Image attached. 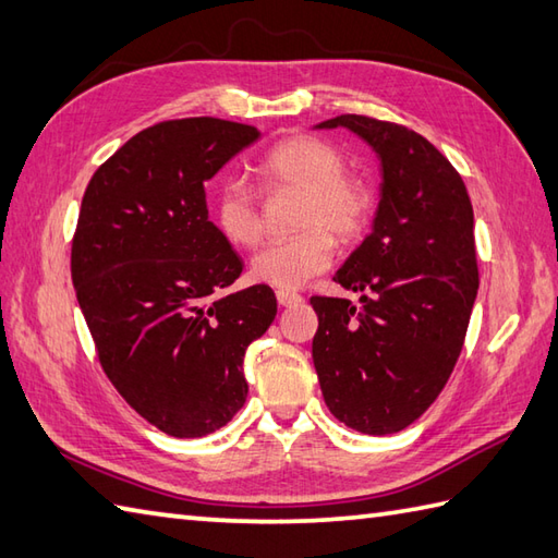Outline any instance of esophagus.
Segmentation results:
<instances>
[{"label":"esophagus","instance_id":"obj_1","mask_svg":"<svg viewBox=\"0 0 558 558\" xmlns=\"http://www.w3.org/2000/svg\"><path fill=\"white\" fill-rule=\"evenodd\" d=\"M276 298H278V304H280V306H298V304L304 302L302 294L290 292V290H278Z\"/></svg>","mask_w":558,"mask_h":558}]
</instances>
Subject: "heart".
<instances>
[{
	"label": "heart",
	"mask_w": 558,
	"mask_h": 558,
	"mask_svg": "<svg viewBox=\"0 0 558 558\" xmlns=\"http://www.w3.org/2000/svg\"><path fill=\"white\" fill-rule=\"evenodd\" d=\"M260 186L270 194L298 192V236L266 246L252 260V278L270 288H302L324 272L336 240L354 242L369 228L374 194L360 177L345 174V156L318 136H290L270 146L256 162ZM216 225L234 246L252 248L264 236V213L254 189L230 180L216 198Z\"/></svg>",
	"instance_id": "obj_1"
}]
</instances>
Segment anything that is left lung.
Instances as JSON below:
<instances>
[{
	"instance_id": "1",
	"label": "left lung",
	"mask_w": 558,
	"mask_h": 558,
	"mask_svg": "<svg viewBox=\"0 0 558 558\" xmlns=\"http://www.w3.org/2000/svg\"><path fill=\"white\" fill-rule=\"evenodd\" d=\"M336 126L378 153L384 184L372 234L333 278L362 304L314 294L312 357L333 417L386 436L453 374L480 288L475 216L458 170L417 132L364 114L318 124Z\"/></svg>"
}]
</instances>
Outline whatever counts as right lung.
Wrapping results in <instances>:
<instances>
[{"label":"right lung","mask_w":558,"mask_h":558,"mask_svg":"<svg viewBox=\"0 0 558 558\" xmlns=\"http://www.w3.org/2000/svg\"><path fill=\"white\" fill-rule=\"evenodd\" d=\"M256 138L216 117L158 122L100 165L81 201L71 280L102 372L177 438L213 434L244 405V352L278 312L268 286L220 294L244 264L206 206V182Z\"/></svg>","instance_id":"right-lung-1"}]
</instances>
